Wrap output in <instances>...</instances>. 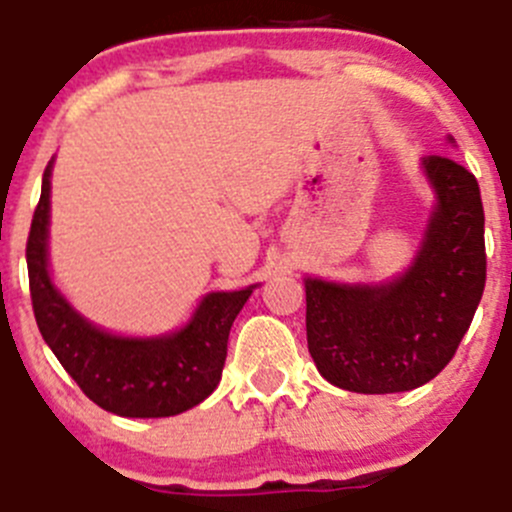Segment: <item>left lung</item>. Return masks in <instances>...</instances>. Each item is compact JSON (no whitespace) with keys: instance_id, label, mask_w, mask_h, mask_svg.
<instances>
[{"instance_id":"1","label":"left lung","mask_w":512,"mask_h":512,"mask_svg":"<svg viewBox=\"0 0 512 512\" xmlns=\"http://www.w3.org/2000/svg\"><path fill=\"white\" fill-rule=\"evenodd\" d=\"M437 193L420 256L382 286L306 279V342L326 382L349 392H407L450 364L485 289V213L470 170L422 160Z\"/></svg>"}]
</instances>
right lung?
Masks as SVG:
<instances>
[{
	"mask_svg": "<svg viewBox=\"0 0 512 512\" xmlns=\"http://www.w3.org/2000/svg\"><path fill=\"white\" fill-rule=\"evenodd\" d=\"M50 165L27 236L29 296L42 339L102 410L120 417H170L201 405L221 382L233 319L251 296L216 291L198 306L191 324L170 337L123 339L87 324L52 286L47 271Z\"/></svg>",
	"mask_w": 512,
	"mask_h": 512,
	"instance_id": "right-lung-1",
	"label": "right lung"
}]
</instances>
